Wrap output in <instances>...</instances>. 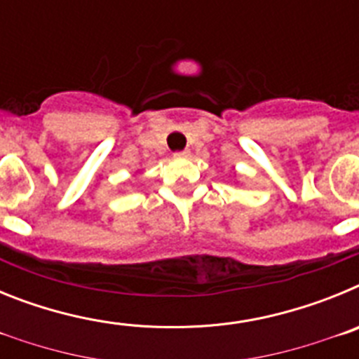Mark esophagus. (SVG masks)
<instances>
[{
  "label": "esophagus",
  "instance_id": "1",
  "mask_svg": "<svg viewBox=\"0 0 359 359\" xmlns=\"http://www.w3.org/2000/svg\"><path fill=\"white\" fill-rule=\"evenodd\" d=\"M174 156L176 158H189L190 156V151H180V152H174Z\"/></svg>",
  "mask_w": 359,
  "mask_h": 359
}]
</instances>
